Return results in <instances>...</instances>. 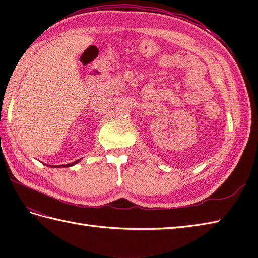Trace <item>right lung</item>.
Returning <instances> with one entry per match:
<instances>
[{
    "label": "right lung",
    "mask_w": 258,
    "mask_h": 258,
    "mask_svg": "<svg viewBox=\"0 0 258 258\" xmlns=\"http://www.w3.org/2000/svg\"><path fill=\"white\" fill-rule=\"evenodd\" d=\"M81 160H78V161H75V162H73V163H70V164H67V165H56V166H51V167H70V166H73L74 164H76L78 162H80ZM50 166V165H48Z\"/></svg>",
    "instance_id": "obj_1"
}]
</instances>
